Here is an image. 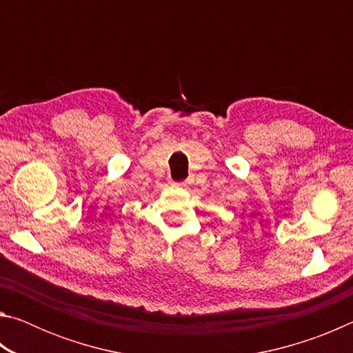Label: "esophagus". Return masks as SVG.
<instances>
[{"label":"esophagus","mask_w":353,"mask_h":353,"mask_svg":"<svg viewBox=\"0 0 353 353\" xmlns=\"http://www.w3.org/2000/svg\"><path fill=\"white\" fill-rule=\"evenodd\" d=\"M172 185H174V187H181V185H183V183H179V182H174V183H172Z\"/></svg>","instance_id":"obj_1"}]
</instances>
